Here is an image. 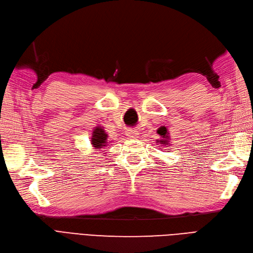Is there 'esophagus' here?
Segmentation results:
<instances>
[{"label": "esophagus", "instance_id": "34e87169", "mask_svg": "<svg viewBox=\"0 0 253 253\" xmlns=\"http://www.w3.org/2000/svg\"><path fill=\"white\" fill-rule=\"evenodd\" d=\"M126 136H127L128 138H132V139H135V138L138 137L137 131H135V129H132V128L127 129V131L126 132Z\"/></svg>", "mask_w": 253, "mask_h": 253}]
</instances>
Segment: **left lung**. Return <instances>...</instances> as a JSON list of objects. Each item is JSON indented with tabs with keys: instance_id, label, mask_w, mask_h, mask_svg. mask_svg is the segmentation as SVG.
<instances>
[{
	"instance_id": "1",
	"label": "left lung",
	"mask_w": 253,
	"mask_h": 253,
	"mask_svg": "<svg viewBox=\"0 0 253 253\" xmlns=\"http://www.w3.org/2000/svg\"><path fill=\"white\" fill-rule=\"evenodd\" d=\"M158 134H160V136H162V137L164 138V139H161L159 142H162V143H164V145H167V140L166 139H168L169 138V136H168V131H167V128H166V126H161L159 129H158Z\"/></svg>"
}]
</instances>
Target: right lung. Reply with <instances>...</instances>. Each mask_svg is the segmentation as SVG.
Returning a JSON list of instances; mask_svg holds the SVG:
<instances>
[{"label":"right lung","mask_w":253,"mask_h":253,"mask_svg":"<svg viewBox=\"0 0 253 253\" xmlns=\"http://www.w3.org/2000/svg\"><path fill=\"white\" fill-rule=\"evenodd\" d=\"M107 134L103 129V127L98 126L94 128L91 137V145L94 149H101L107 146Z\"/></svg>","instance_id":"add662e5"}]
</instances>
